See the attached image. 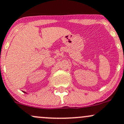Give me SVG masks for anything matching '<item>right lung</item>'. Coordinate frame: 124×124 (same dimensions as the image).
<instances>
[{
    "label": "right lung",
    "instance_id": "right-lung-1",
    "mask_svg": "<svg viewBox=\"0 0 124 124\" xmlns=\"http://www.w3.org/2000/svg\"><path fill=\"white\" fill-rule=\"evenodd\" d=\"M24 92V93H25V92Z\"/></svg>",
    "mask_w": 124,
    "mask_h": 124
}]
</instances>
